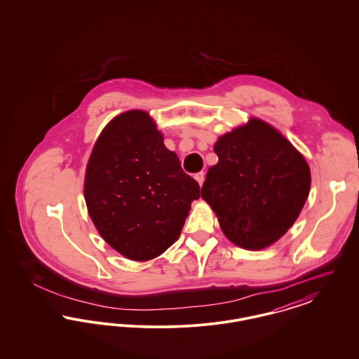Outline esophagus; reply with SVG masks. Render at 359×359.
<instances>
[{"instance_id":"esophagus-1","label":"esophagus","mask_w":359,"mask_h":359,"mask_svg":"<svg viewBox=\"0 0 359 359\" xmlns=\"http://www.w3.org/2000/svg\"><path fill=\"white\" fill-rule=\"evenodd\" d=\"M194 177H195V180L199 183V186H202L203 182H205V172H198V173L194 175Z\"/></svg>"}]
</instances>
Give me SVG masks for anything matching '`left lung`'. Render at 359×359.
I'll use <instances>...</instances> for the list:
<instances>
[{
    "mask_svg": "<svg viewBox=\"0 0 359 359\" xmlns=\"http://www.w3.org/2000/svg\"><path fill=\"white\" fill-rule=\"evenodd\" d=\"M214 152L218 163L205 175L202 198L223 234L248 250L273 245L296 222L309 195L304 156L256 117L219 137Z\"/></svg>",
    "mask_w": 359,
    "mask_h": 359,
    "instance_id": "obj_1",
    "label": "left lung"
}]
</instances>
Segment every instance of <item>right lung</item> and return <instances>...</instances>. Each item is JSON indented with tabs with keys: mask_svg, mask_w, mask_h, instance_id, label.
<instances>
[{
	"mask_svg": "<svg viewBox=\"0 0 359 359\" xmlns=\"http://www.w3.org/2000/svg\"><path fill=\"white\" fill-rule=\"evenodd\" d=\"M86 205L100 236L120 255L149 261L179 238L201 187L165 148L149 113L128 110L110 121L90 154Z\"/></svg>",
	"mask_w": 359,
	"mask_h": 359,
	"instance_id": "1",
	"label": "right lung"
}]
</instances>
